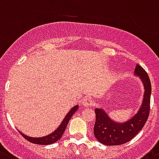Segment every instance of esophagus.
I'll use <instances>...</instances> for the list:
<instances>
[{
  "instance_id": "esophagus-1",
  "label": "esophagus",
  "mask_w": 159,
  "mask_h": 159,
  "mask_svg": "<svg viewBox=\"0 0 159 159\" xmlns=\"http://www.w3.org/2000/svg\"><path fill=\"white\" fill-rule=\"evenodd\" d=\"M84 107H92L94 105V100L90 98H85L82 102Z\"/></svg>"
}]
</instances>
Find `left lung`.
<instances>
[{
	"label": "left lung",
	"instance_id": "1",
	"mask_svg": "<svg viewBox=\"0 0 159 159\" xmlns=\"http://www.w3.org/2000/svg\"><path fill=\"white\" fill-rule=\"evenodd\" d=\"M135 75L140 77L144 85L142 103L138 111L131 119L122 123L112 120L102 108H95L96 120L94 134L100 143L106 145H119L131 141L143 129L150 114L151 83L150 77L141 65H137Z\"/></svg>",
	"mask_w": 159,
	"mask_h": 159
}]
</instances>
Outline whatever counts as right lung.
<instances>
[{"label": "right lung", "instance_id": "add662e5", "mask_svg": "<svg viewBox=\"0 0 159 159\" xmlns=\"http://www.w3.org/2000/svg\"><path fill=\"white\" fill-rule=\"evenodd\" d=\"M77 109H78V105L73 107V108L68 112V114L65 116L63 121L61 122V124L60 125L59 127L57 128L53 133H50L49 135L44 136V137H30L23 134L22 132L19 131V133L22 134V136L25 138V139H26L28 141L31 142V143L38 144V145H50V144L55 143V142H57L58 140L61 139V137L63 135L65 129L67 127V125L68 123H69V120L71 119V117L73 116V115L75 113V111Z\"/></svg>", "mask_w": 159, "mask_h": 159}]
</instances>
